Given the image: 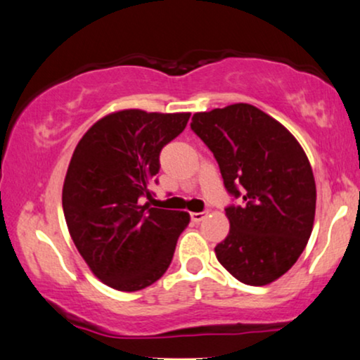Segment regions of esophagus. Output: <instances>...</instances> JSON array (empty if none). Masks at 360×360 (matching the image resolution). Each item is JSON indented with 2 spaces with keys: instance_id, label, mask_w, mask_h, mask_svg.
<instances>
[{
  "instance_id": "obj_1",
  "label": "esophagus",
  "mask_w": 360,
  "mask_h": 360,
  "mask_svg": "<svg viewBox=\"0 0 360 360\" xmlns=\"http://www.w3.org/2000/svg\"><path fill=\"white\" fill-rule=\"evenodd\" d=\"M207 216V211H201V213H191V219L194 223H201Z\"/></svg>"
}]
</instances>
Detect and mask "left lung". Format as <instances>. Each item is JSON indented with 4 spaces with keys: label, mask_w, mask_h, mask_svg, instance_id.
I'll return each mask as SVG.
<instances>
[{
    "label": "left lung",
    "mask_w": 360,
    "mask_h": 360,
    "mask_svg": "<svg viewBox=\"0 0 360 360\" xmlns=\"http://www.w3.org/2000/svg\"><path fill=\"white\" fill-rule=\"evenodd\" d=\"M191 131L218 162L224 188L240 205L224 207L229 233L216 258L245 285L287 274L309 241L315 179L297 139L250 103L193 115Z\"/></svg>",
    "instance_id": "left-lung-1"
}]
</instances>
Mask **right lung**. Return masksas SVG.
I'll return each instance as SVG.
<instances>
[{
	"mask_svg": "<svg viewBox=\"0 0 360 360\" xmlns=\"http://www.w3.org/2000/svg\"><path fill=\"white\" fill-rule=\"evenodd\" d=\"M191 114L120 110L94 124L75 147L62 205L77 250L97 278L137 292L166 274L184 211L150 207L162 147L184 131Z\"/></svg>",
	"mask_w": 360,
	"mask_h": 360,
	"instance_id": "1",
	"label": "right lung"
}]
</instances>
